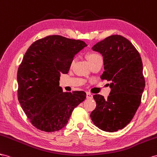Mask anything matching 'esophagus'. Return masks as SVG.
Masks as SVG:
<instances>
[{
	"instance_id": "obj_1",
	"label": "esophagus",
	"mask_w": 157,
	"mask_h": 157,
	"mask_svg": "<svg viewBox=\"0 0 157 157\" xmlns=\"http://www.w3.org/2000/svg\"><path fill=\"white\" fill-rule=\"evenodd\" d=\"M87 99H91L93 98V95L91 94L90 93H87Z\"/></svg>"
}]
</instances>
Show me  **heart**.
Instances as JSON below:
<instances>
[{
    "label": "heart",
    "mask_w": 157,
    "mask_h": 157,
    "mask_svg": "<svg viewBox=\"0 0 157 157\" xmlns=\"http://www.w3.org/2000/svg\"><path fill=\"white\" fill-rule=\"evenodd\" d=\"M87 59H88V61H89L90 63H93L95 61H97V60L101 59L102 58L98 54L94 53V52H91V53H90L87 55ZM75 61V59H74L73 60H72L71 62V66L73 65Z\"/></svg>",
    "instance_id": "heart-1"
}]
</instances>
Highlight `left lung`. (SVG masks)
Masks as SVG:
<instances>
[{"label": "left lung", "mask_w": 157, "mask_h": 157, "mask_svg": "<svg viewBox=\"0 0 157 157\" xmlns=\"http://www.w3.org/2000/svg\"><path fill=\"white\" fill-rule=\"evenodd\" d=\"M92 50L103 56L102 79L110 81L107 99L94 95L95 109L92 121L100 129L115 132L131 122L140 104L145 81L141 58L132 43L120 35H112L97 43Z\"/></svg>", "instance_id": "8db88e82"}]
</instances>
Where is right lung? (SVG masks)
Here are the masks:
<instances>
[{
  "instance_id": "right-lung-1",
  "label": "right lung",
  "mask_w": 157,
  "mask_h": 157,
  "mask_svg": "<svg viewBox=\"0 0 157 157\" xmlns=\"http://www.w3.org/2000/svg\"><path fill=\"white\" fill-rule=\"evenodd\" d=\"M86 46L82 40L52 35L34 42L24 56L17 73L18 101L38 129H62L86 98L82 91L63 92L59 83L60 74L68 73L75 55Z\"/></svg>"
}]
</instances>
